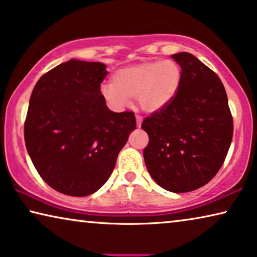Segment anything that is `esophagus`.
<instances>
[{
    "instance_id": "34e87169",
    "label": "esophagus",
    "mask_w": 257,
    "mask_h": 257,
    "mask_svg": "<svg viewBox=\"0 0 257 257\" xmlns=\"http://www.w3.org/2000/svg\"><path fill=\"white\" fill-rule=\"evenodd\" d=\"M142 118L141 115H136V124H137V128H141V124H142Z\"/></svg>"
}]
</instances>
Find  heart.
I'll return each instance as SVG.
<instances>
[{"mask_svg": "<svg viewBox=\"0 0 257 257\" xmlns=\"http://www.w3.org/2000/svg\"><path fill=\"white\" fill-rule=\"evenodd\" d=\"M180 82L181 69L174 61H150L118 69L112 84L101 87V94L114 109L124 108L136 98L141 109L152 113L174 98Z\"/></svg>", "mask_w": 257, "mask_h": 257, "instance_id": "obj_1", "label": "heart"}]
</instances>
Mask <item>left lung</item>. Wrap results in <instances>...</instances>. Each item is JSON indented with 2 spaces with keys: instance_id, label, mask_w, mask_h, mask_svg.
I'll use <instances>...</instances> for the list:
<instances>
[{
  "instance_id": "obj_1",
  "label": "left lung",
  "mask_w": 257,
  "mask_h": 257,
  "mask_svg": "<svg viewBox=\"0 0 257 257\" xmlns=\"http://www.w3.org/2000/svg\"><path fill=\"white\" fill-rule=\"evenodd\" d=\"M181 67L174 98L142 122L143 155L152 179L168 191L188 193L214 178L233 136L227 94L217 74L189 53L172 55Z\"/></svg>"
}]
</instances>
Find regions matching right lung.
<instances>
[{"label": "right lung", "mask_w": 257, "mask_h": 257, "mask_svg": "<svg viewBox=\"0 0 257 257\" xmlns=\"http://www.w3.org/2000/svg\"><path fill=\"white\" fill-rule=\"evenodd\" d=\"M100 62L70 60L46 72L30 98L24 139L41 179L59 193L87 196L108 180L136 128L134 112L108 109Z\"/></svg>", "instance_id": "obj_1"}]
</instances>
